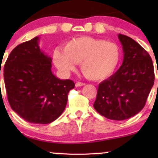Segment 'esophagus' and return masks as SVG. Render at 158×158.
<instances>
[{
    "label": "esophagus",
    "mask_w": 158,
    "mask_h": 158,
    "mask_svg": "<svg viewBox=\"0 0 158 158\" xmlns=\"http://www.w3.org/2000/svg\"><path fill=\"white\" fill-rule=\"evenodd\" d=\"M85 84L83 83V82H78L76 83V87H80V86H83L85 85Z\"/></svg>",
    "instance_id": "34e87169"
}]
</instances>
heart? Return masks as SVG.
I'll return each mask as SVG.
<instances>
[{"mask_svg":"<svg viewBox=\"0 0 158 158\" xmlns=\"http://www.w3.org/2000/svg\"><path fill=\"white\" fill-rule=\"evenodd\" d=\"M121 51L117 44L102 39L80 36L71 40L63 47V52L55 50L56 66L68 74L80 63L82 74L88 79L101 81L114 73L118 66Z\"/></svg>","mask_w":158,"mask_h":158,"instance_id":"1","label":"heart"}]
</instances>
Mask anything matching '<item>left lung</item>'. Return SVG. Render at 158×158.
<instances>
[{"mask_svg": "<svg viewBox=\"0 0 158 158\" xmlns=\"http://www.w3.org/2000/svg\"><path fill=\"white\" fill-rule=\"evenodd\" d=\"M124 60L114 74L98 85L94 109L109 119L122 121L142 110L154 82L152 60L140 44L118 34ZM158 73V71H157Z\"/></svg>", "mask_w": 158, "mask_h": 158, "instance_id": "left-lung-1", "label": "left lung"}]
</instances>
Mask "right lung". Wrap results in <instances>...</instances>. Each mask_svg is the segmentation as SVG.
I'll list each match as a JSON object with an SVG mask.
<instances>
[{"label": "right lung", "instance_id": "add662e5", "mask_svg": "<svg viewBox=\"0 0 158 158\" xmlns=\"http://www.w3.org/2000/svg\"><path fill=\"white\" fill-rule=\"evenodd\" d=\"M38 41L36 36L11 51L4 78L11 109L27 122L44 125L61 115L75 83L52 74V60L41 52Z\"/></svg>", "mask_w": 158, "mask_h": 158}]
</instances>
